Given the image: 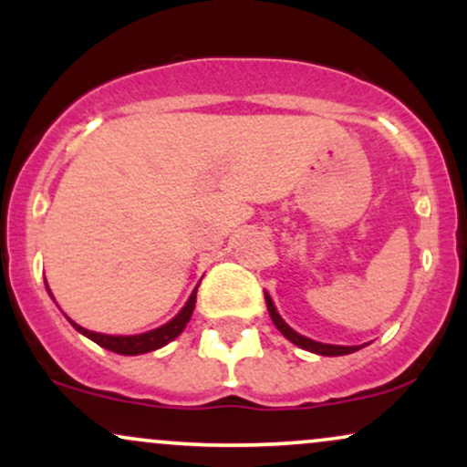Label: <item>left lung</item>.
Returning a JSON list of instances; mask_svg holds the SVG:
<instances>
[{
	"label": "left lung",
	"mask_w": 467,
	"mask_h": 467,
	"mask_svg": "<svg viewBox=\"0 0 467 467\" xmlns=\"http://www.w3.org/2000/svg\"><path fill=\"white\" fill-rule=\"evenodd\" d=\"M265 303H267V312L272 316V323L276 325V329L281 331L283 336L287 337V340H292L294 345L301 347L305 351H312V353H318V356H347V353H353L358 349H362V347H340V345H323V342H316V340H309V337H305L301 334H296V331L292 329V327L285 325V320L281 318L276 312L275 303H272V298L265 294Z\"/></svg>",
	"instance_id": "1"
}]
</instances>
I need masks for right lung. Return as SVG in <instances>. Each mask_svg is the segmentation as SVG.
I'll return each mask as SVG.
<instances>
[{"mask_svg":"<svg viewBox=\"0 0 467 467\" xmlns=\"http://www.w3.org/2000/svg\"><path fill=\"white\" fill-rule=\"evenodd\" d=\"M47 292H50V289H47ZM195 301H197V287H195V292L191 294L189 303L182 307V312L175 316L171 323H166L162 327H158V329L147 331V334H140V336H105V334H96V331L83 329V327L72 323V320H69V323L77 327L80 334L88 336L89 340H94L96 345L105 347V349L120 353V356H140V353L155 351V349H160V347L169 345L171 340H175V337L184 331L186 323L191 320L192 309H195Z\"/></svg>","mask_w":467,"mask_h":467,"instance_id":"obj_1","label":"right lung"}]
</instances>
